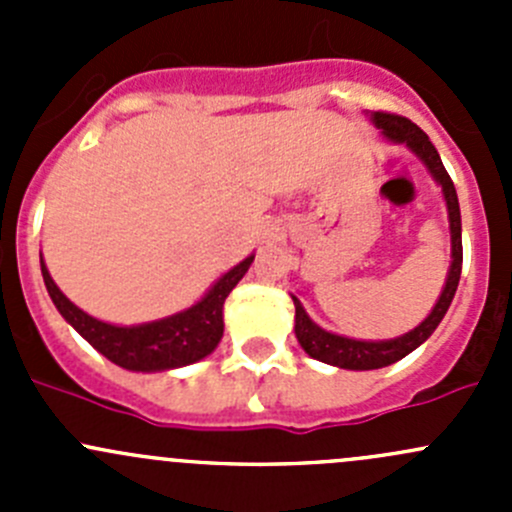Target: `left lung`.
I'll return each instance as SVG.
<instances>
[{"label": "left lung", "instance_id": "8db88e82", "mask_svg": "<svg viewBox=\"0 0 512 512\" xmlns=\"http://www.w3.org/2000/svg\"><path fill=\"white\" fill-rule=\"evenodd\" d=\"M371 121L376 123V128H381L389 141L394 143H406V148L416 153L418 158L426 163V168L431 170V175L436 178V183L441 185L443 198H446L448 208V223H451V270H448L446 287H443L441 297H438L436 307L431 309L426 319L418 324L416 329L406 332L404 337L386 339V342H361V339H349L339 337V334L324 332L322 327L309 319V314L304 312V307L299 304L297 297L294 299V334H297V342L302 344V349L312 359L324 361V364L339 366V369H352V371H369V369H381V366H389L394 361L404 359L406 354L414 352L416 347H421L436 327L441 324V319L446 317L448 307L453 302V294L458 289V280H461V265H463V242H461V208H458V195L453 188L451 175L443 168L441 156H438L436 146L428 141L426 133L411 123L409 118L396 116V113L386 111H374L371 113Z\"/></svg>", "mask_w": 512, "mask_h": 512}]
</instances>
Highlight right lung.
<instances>
[{"instance_id":"1","label":"right lung","mask_w":512,"mask_h":512,"mask_svg":"<svg viewBox=\"0 0 512 512\" xmlns=\"http://www.w3.org/2000/svg\"><path fill=\"white\" fill-rule=\"evenodd\" d=\"M255 255L245 257L240 265L225 272L213 287L208 289L198 304L173 317L158 319V322L138 324V327H116L101 319H94L84 309L76 307L51 280L44 260H41V275L49 289L51 302L56 304L61 317L113 364L128 371H168L178 366L195 364L205 359L218 342L223 339V304L227 294L235 289L237 282L250 270Z\"/></svg>"}]
</instances>
